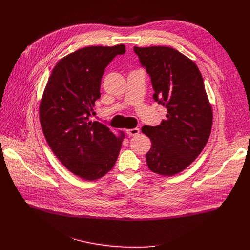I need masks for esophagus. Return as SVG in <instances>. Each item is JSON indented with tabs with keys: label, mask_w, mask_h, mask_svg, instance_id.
<instances>
[{
	"label": "esophagus",
	"mask_w": 250,
	"mask_h": 250,
	"mask_svg": "<svg viewBox=\"0 0 250 250\" xmlns=\"http://www.w3.org/2000/svg\"><path fill=\"white\" fill-rule=\"evenodd\" d=\"M139 128L135 127V128H130V129H127L126 130V133L129 135V136H133V135H137L139 133Z\"/></svg>",
	"instance_id": "obj_1"
}]
</instances>
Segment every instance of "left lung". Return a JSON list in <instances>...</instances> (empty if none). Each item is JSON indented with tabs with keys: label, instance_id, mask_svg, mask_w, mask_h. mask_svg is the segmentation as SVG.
<instances>
[{
	"label": "left lung",
	"instance_id": "left-lung-1",
	"mask_svg": "<svg viewBox=\"0 0 250 250\" xmlns=\"http://www.w3.org/2000/svg\"><path fill=\"white\" fill-rule=\"evenodd\" d=\"M154 90L153 99L167 110L159 125L142 126L151 139L146 155L148 168L162 176L186 169L209 137L212 112L197 65L168 46L133 47Z\"/></svg>",
	"mask_w": 250,
	"mask_h": 250
}]
</instances>
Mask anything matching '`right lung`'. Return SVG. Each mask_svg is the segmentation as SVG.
Segmentation results:
<instances>
[{"instance_id": "1", "label": "right lung", "mask_w": 250, "mask_h": 250, "mask_svg": "<svg viewBox=\"0 0 250 250\" xmlns=\"http://www.w3.org/2000/svg\"><path fill=\"white\" fill-rule=\"evenodd\" d=\"M125 52L124 44L88 46L65 56L53 68L40 105L51 150L69 171L87 181L108 173L122 147L125 135L116 136L91 117L105 67Z\"/></svg>"}]
</instances>
